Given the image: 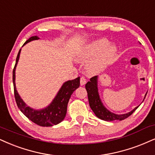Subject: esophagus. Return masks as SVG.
I'll use <instances>...</instances> for the list:
<instances>
[{
  "label": "esophagus",
  "instance_id": "1",
  "mask_svg": "<svg viewBox=\"0 0 155 155\" xmlns=\"http://www.w3.org/2000/svg\"><path fill=\"white\" fill-rule=\"evenodd\" d=\"M86 83V80L84 77H81V85H84Z\"/></svg>",
  "mask_w": 155,
  "mask_h": 155
}]
</instances>
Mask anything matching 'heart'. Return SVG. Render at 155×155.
Here are the masks:
<instances>
[{
	"label": "heart",
	"instance_id": "obj_1",
	"mask_svg": "<svg viewBox=\"0 0 155 155\" xmlns=\"http://www.w3.org/2000/svg\"><path fill=\"white\" fill-rule=\"evenodd\" d=\"M116 53L115 45H109L106 39H99L83 47L78 52L77 60L81 62H88L86 70L94 74L104 70L111 62Z\"/></svg>",
	"mask_w": 155,
	"mask_h": 155
}]
</instances>
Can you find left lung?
Instances as JSON below:
<instances>
[{"label": "left lung", "instance_id": "left-lung-1", "mask_svg": "<svg viewBox=\"0 0 155 155\" xmlns=\"http://www.w3.org/2000/svg\"><path fill=\"white\" fill-rule=\"evenodd\" d=\"M85 88H86L87 93L90 107L94 112L95 116L104 121H111L114 120L122 121L131 116L139 107L137 106L134 108L131 111L124 114H116L108 110L101 102L100 96H99L98 90V76H94V77L91 78L90 79V81L87 82L85 85ZM146 95H145V97H146Z\"/></svg>", "mask_w": 155, "mask_h": 155}]
</instances>
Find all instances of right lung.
Masks as SVG:
<instances>
[{
	"mask_svg": "<svg viewBox=\"0 0 155 155\" xmlns=\"http://www.w3.org/2000/svg\"><path fill=\"white\" fill-rule=\"evenodd\" d=\"M39 39V38L37 36L30 37L23 46L33 40H37ZM21 50V49H20L18 55H17L16 64H15L13 70V88H14V95L17 106L21 111L28 119L31 120L32 122L37 125L41 126V127H52L54 125H57L61 121H62L65 117L69 100L74 91L80 86V77L72 80V81H67L63 84L54 100L48 106L43 109H33L25 104L24 101L21 98L20 95L16 91V83H15V79H16L15 73H16L17 63L18 62L19 57H20Z\"/></svg>",
	"mask_w": 155,
	"mask_h": 155,
	"instance_id": "add662e5",
	"label": "right lung"
}]
</instances>
